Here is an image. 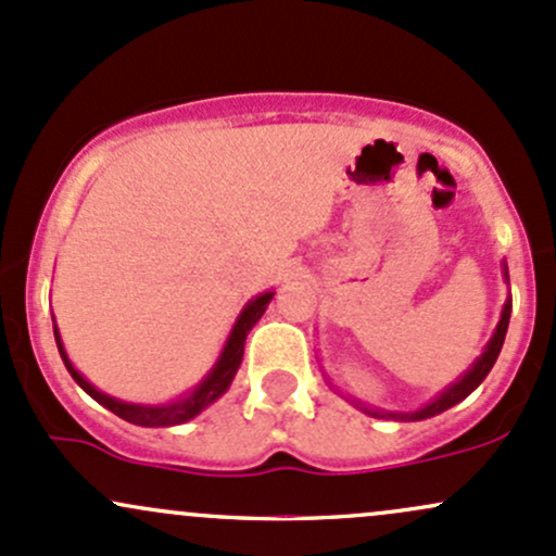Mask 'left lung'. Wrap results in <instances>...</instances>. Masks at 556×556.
I'll list each match as a JSON object with an SVG mask.
<instances>
[{"label":"left lung","mask_w":556,"mask_h":556,"mask_svg":"<svg viewBox=\"0 0 556 556\" xmlns=\"http://www.w3.org/2000/svg\"><path fill=\"white\" fill-rule=\"evenodd\" d=\"M504 280L509 283V267H506L504 262ZM509 315H511V294L506 296L504 302V309H501V318H498V326H495L493 337L488 339L485 350H482V355L477 357L475 363L458 376L453 384H447L443 392H440L438 397L429 400L427 405H421V408L416 410H384V408H376V405H368V403H361V400H350L355 408H361L363 414L374 416V419H395V421H421V419H432V416L443 414V410L453 408L456 403H462L464 397H469L471 392L477 390V387L485 381V376L491 374L493 363L498 361V352L504 348V339H506V328H509Z\"/></svg>","instance_id":"obj_1"}]
</instances>
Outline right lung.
Instances as JSON below:
<instances>
[{
  "mask_svg": "<svg viewBox=\"0 0 556 556\" xmlns=\"http://www.w3.org/2000/svg\"><path fill=\"white\" fill-rule=\"evenodd\" d=\"M273 294H276V291H265V294H256L254 300H249L247 304H243L241 315H238L236 324H232V328H230L228 342H225L217 363L208 368V374L204 376V379H201L199 384L188 392V395L172 400V403H159V405L127 403V400L111 397V395H105V392H100L98 387L89 384L85 376L76 371L74 363L68 361V352H65V348H63V339H61V331H58V324L52 328H55L58 352H61L65 368H68V374L74 376L76 384H79L89 397L98 400L103 408L113 410L116 416H122L124 421L137 424V427H175V424H185V421L195 419L201 410L208 408L214 400H219L225 392H228V387L232 384V379H236V374H238V366H241V361H243V344H247L249 331H252L256 320L265 315Z\"/></svg>",
  "mask_w": 556,
  "mask_h": 556,
  "instance_id": "1",
  "label": "right lung"
}]
</instances>
